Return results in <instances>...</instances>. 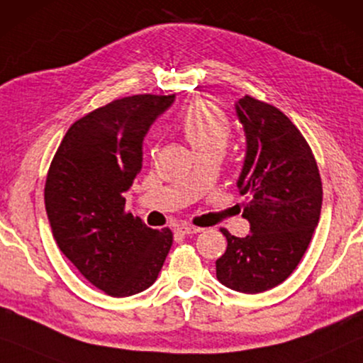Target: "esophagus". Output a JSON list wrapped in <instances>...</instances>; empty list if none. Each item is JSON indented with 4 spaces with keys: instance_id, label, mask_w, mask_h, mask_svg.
Wrapping results in <instances>:
<instances>
[{
    "instance_id": "esophagus-1",
    "label": "esophagus",
    "mask_w": 363,
    "mask_h": 363,
    "mask_svg": "<svg viewBox=\"0 0 363 363\" xmlns=\"http://www.w3.org/2000/svg\"><path fill=\"white\" fill-rule=\"evenodd\" d=\"M176 230L179 232V233H182V235H192V233H199V232H202V228H199V227H192V225H187V223H182V225L177 227Z\"/></svg>"
}]
</instances>
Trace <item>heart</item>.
Returning a JSON list of instances; mask_svg holds the SVG:
<instances>
[{
  "label": "heart",
  "mask_w": 363,
  "mask_h": 363,
  "mask_svg": "<svg viewBox=\"0 0 363 363\" xmlns=\"http://www.w3.org/2000/svg\"><path fill=\"white\" fill-rule=\"evenodd\" d=\"M179 128L194 152L225 147L230 136L227 116L207 101H194L182 111Z\"/></svg>",
  "instance_id": "b5f03b06"
}]
</instances>
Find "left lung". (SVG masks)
Instances as JSON below:
<instances>
[{"instance_id": "left-lung-1", "label": "left lung", "mask_w": 363, "mask_h": 363, "mask_svg": "<svg viewBox=\"0 0 363 363\" xmlns=\"http://www.w3.org/2000/svg\"><path fill=\"white\" fill-rule=\"evenodd\" d=\"M247 150L237 187L245 202L247 237L222 230L227 250L216 262L217 279L238 293L257 294L283 283L309 247L323 206V184L313 151L283 111L245 95L235 104Z\"/></svg>"}]
</instances>
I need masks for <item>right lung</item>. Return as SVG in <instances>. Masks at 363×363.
Listing matches in <instances>:
<instances>
[{
  "label": "right lung",
  "mask_w": 363,
  "mask_h": 363,
  "mask_svg": "<svg viewBox=\"0 0 363 363\" xmlns=\"http://www.w3.org/2000/svg\"><path fill=\"white\" fill-rule=\"evenodd\" d=\"M176 95H133L75 121L45 179V211L60 252L113 298L156 281L172 245L169 228L155 230L125 212V192L141 171L143 141Z\"/></svg>",
  "instance_id": "add662e5"
}]
</instances>
